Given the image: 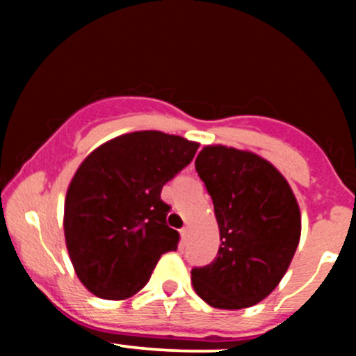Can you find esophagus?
<instances>
[{"instance_id":"obj_1","label":"esophagus","mask_w":356,"mask_h":356,"mask_svg":"<svg viewBox=\"0 0 356 356\" xmlns=\"http://www.w3.org/2000/svg\"><path fill=\"white\" fill-rule=\"evenodd\" d=\"M189 234H191V227L189 226H184L182 229H181V238H182L184 243H186V241L189 239Z\"/></svg>"}]
</instances>
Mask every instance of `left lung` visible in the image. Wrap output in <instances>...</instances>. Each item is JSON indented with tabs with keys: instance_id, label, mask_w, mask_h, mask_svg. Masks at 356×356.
Listing matches in <instances>:
<instances>
[{
	"instance_id": "left-lung-1",
	"label": "left lung",
	"mask_w": 356,
	"mask_h": 356,
	"mask_svg": "<svg viewBox=\"0 0 356 356\" xmlns=\"http://www.w3.org/2000/svg\"><path fill=\"white\" fill-rule=\"evenodd\" d=\"M195 170L214 202L220 246L211 264L192 268V286L214 308L259 303L280 284L300 243L295 194L276 167L232 147H204Z\"/></svg>"
}]
</instances>
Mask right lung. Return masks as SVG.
<instances>
[{
  "label": "right lung",
  "instance_id": "1",
  "mask_svg": "<svg viewBox=\"0 0 356 356\" xmlns=\"http://www.w3.org/2000/svg\"><path fill=\"white\" fill-rule=\"evenodd\" d=\"M199 144L142 130L100 145L81 162L65 199V239L76 276L104 300H125L175 251L162 187L191 164Z\"/></svg>",
  "mask_w": 356,
  "mask_h": 356
}]
</instances>
